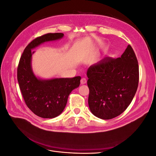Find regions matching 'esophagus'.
I'll return each instance as SVG.
<instances>
[{
    "label": "esophagus",
    "instance_id": "obj_1",
    "mask_svg": "<svg viewBox=\"0 0 156 156\" xmlns=\"http://www.w3.org/2000/svg\"><path fill=\"white\" fill-rule=\"evenodd\" d=\"M87 79H86L85 77H83V78L81 79V83L83 84L87 83Z\"/></svg>",
    "mask_w": 156,
    "mask_h": 156
}]
</instances>
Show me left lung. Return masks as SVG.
Wrapping results in <instances>:
<instances>
[{"mask_svg":"<svg viewBox=\"0 0 156 156\" xmlns=\"http://www.w3.org/2000/svg\"><path fill=\"white\" fill-rule=\"evenodd\" d=\"M88 105L92 114L103 120L122 114L131 103L139 79L138 61L130 45L121 57H105L87 71Z\"/></svg>","mask_w":156,"mask_h":156,"instance_id":"obj_1","label":"left lung"}]
</instances>
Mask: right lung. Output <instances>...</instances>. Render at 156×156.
Returning a JSON list of instances; mask_svg holds the SVG:
<instances>
[{
	"instance_id": "obj_1",
	"label": "right lung",
	"mask_w": 156,
	"mask_h": 156,
	"mask_svg": "<svg viewBox=\"0 0 156 156\" xmlns=\"http://www.w3.org/2000/svg\"><path fill=\"white\" fill-rule=\"evenodd\" d=\"M62 33H48L33 40L28 44L17 66V81L27 106L37 116L53 119L60 115L66 105L69 94L80 84L81 77L37 79L31 68V49L45 41L62 38Z\"/></svg>"
}]
</instances>
